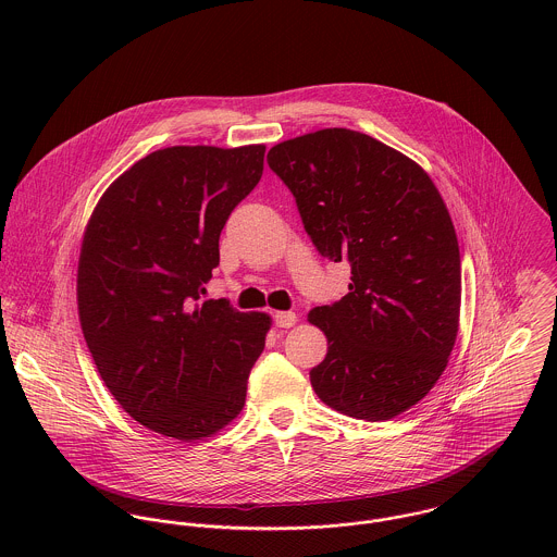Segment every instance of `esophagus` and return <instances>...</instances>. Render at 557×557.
I'll list each match as a JSON object with an SVG mask.
<instances>
[{
    "mask_svg": "<svg viewBox=\"0 0 557 557\" xmlns=\"http://www.w3.org/2000/svg\"><path fill=\"white\" fill-rule=\"evenodd\" d=\"M296 321H298V315L292 313V311H276L274 313V323L278 327H292V325H296Z\"/></svg>",
    "mask_w": 557,
    "mask_h": 557,
    "instance_id": "1",
    "label": "esophagus"
}]
</instances>
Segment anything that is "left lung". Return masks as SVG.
<instances>
[{
  "instance_id": "8db88e82",
  "label": "left lung",
  "mask_w": 557,
  "mask_h": 557,
  "mask_svg": "<svg viewBox=\"0 0 557 557\" xmlns=\"http://www.w3.org/2000/svg\"><path fill=\"white\" fill-rule=\"evenodd\" d=\"M268 164L319 252L351 265L349 294L309 311L327 338L313 391L345 416L391 420L431 393L457 341L461 255L450 212L416 160L349 128L276 144Z\"/></svg>"
}]
</instances>
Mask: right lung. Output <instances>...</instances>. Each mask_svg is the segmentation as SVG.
Listing matches in <instances>:
<instances>
[{
	"label": "right lung",
	"instance_id": "1",
	"mask_svg": "<svg viewBox=\"0 0 557 557\" xmlns=\"http://www.w3.org/2000/svg\"><path fill=\"white\" fill-rule=\"evenodd\" d=\"M265 146H171L98 199L81 242L77 307L94 364L122 409L180 442L238 418L272 325L227 300L199 302L219 238L263 173Z\"/></svg>",
	"mask_w": 557,
	"mask_h": 557
}]
</instances>
